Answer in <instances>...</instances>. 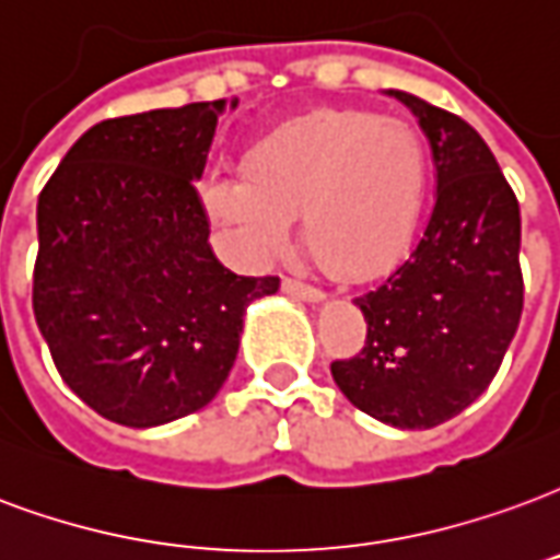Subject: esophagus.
Returning a JSON list of instances; mask_svg holds the SVG:
<instances>
[{"mask_svg": "<svg viewBox=\"0 0 560 560\" xmlns=\"http://www.w3.org/2000/svg\"><path fill=\"white\" fill-rule=\"evenodd\" d=\"M281 291L291 293V296H300V300H305V302H320L323 300L320 288H314V284H305V281H296V279L281 281Z\"/></svg>", "mask_w": 560, "mask_h": 560, "instance_id": "esophagus-1", "label": "esophagus"}]
</instances>
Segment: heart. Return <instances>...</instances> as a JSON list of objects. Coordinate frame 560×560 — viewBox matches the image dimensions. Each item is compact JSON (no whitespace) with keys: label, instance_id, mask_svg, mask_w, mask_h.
Returning <instances> with one entry per match:
<instances>
[{"label":"heart","instance_id":"heart-1","mask_svg":"<svg viewBox=\"0 0 560 560\" xmlns=\"http://www.w3.org/2000/svg\"><path fill=\"white\" fill-rule=\"evenodd\" d=\"M240 168L243 177L213 175L201 186L207 219L240 258H279L300 213L314 260L343 281L374 279L400 260L430 186L421 132L364 109H317L281 124L248 144Z\"/></svg>","mask_w":560,"mask_h":560}]
</instances>
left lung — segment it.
<instances>
[{"mask_svg":"<svg viewBox=\"0 0 560 560\" xmlns=\"http://www.w3.org/2000/svg\"><path fill=\"white\" fill-rule=\"evenodd\" d=\"M436 165V205L409 258L355 296L364 347L332 362L347 400L400 430H428L475 404L523 317L520 201L459 115L407 91Z\"/></svg>","mask_w":560,"mask_h":560,"instance_id":"left-lung-1","label":"left lung"}]
</instances>
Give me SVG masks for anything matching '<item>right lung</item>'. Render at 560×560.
I'll list each match as a JSON object with an SVG mask.
<instances>
[{
    "label": "right lung",
    "mask_w": 560,
    "mask_h": 560,
    "mask_svg": "<svg viewBox=\"0 0 560 560\" xmlns=\"http://www.w3.org/2000/svg\"><path fill=\"white\" fill-rule=\"evenodd\" d=\"M222 112L186 103L94 124L37 198V329L70 392L124 428L207 407L246 308L279 291L276 276L225 269L207 243L192 180Z\"/></svg>",
    "instance_id": "add662e5"
}]
</instances>
